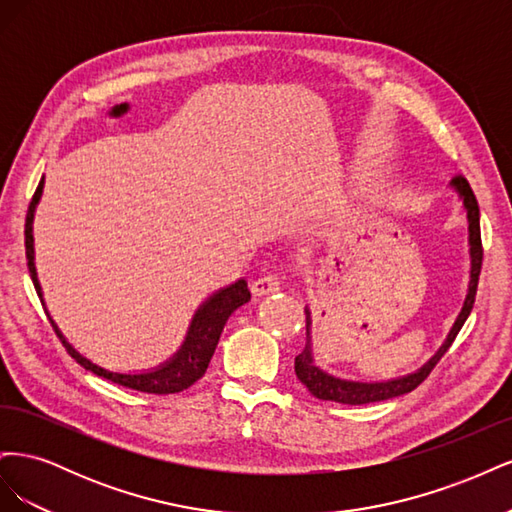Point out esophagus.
<instances>
[{
	"label": "esophagus",
	"mask_w": 512,
	"mask_h": 512,
	"mask_svg": "<svg viewBox=\"0 0 512 512\" xmlns=\"http://www.w3.org/2000/svg\"><path fill=\"white\" fill-rule=\"evenodd\" d=\"M277 290H280V280H277V275H273V273L258 277V280L252 284L254 297H265V294H271Z\"/></svg>",
	"instance_id": "1"
}]
</instances>
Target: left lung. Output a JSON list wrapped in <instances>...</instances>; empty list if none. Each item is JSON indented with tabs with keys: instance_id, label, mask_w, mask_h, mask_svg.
Returning <instances> with one entry per match:
<instances>
[{
	"instance_id": "1",
	"label": "left lung",
	"mask_w": 512,
	"mask_h": 512,
	"mask_svg": "<svg viewBox=\"0 0 512 512\" xmlns=\"http://www.w3.org/2000/svg\"><path fill=\"white\" fill-rule=\"evenodd\" d=\"M451 188L457 192L459 200L463 203V209H466L468 215V245H470V282H468V294L466 301H463L461 312L455 320V324L448 331L444 344L438 348V352L431 356V359L418 367L412 374L391 378V380H382V382H361V380H348V378H339L324 371L314 356V346H312V309L305 307V335L307 342L303 352L294 359V371H297V378L307 386V391L312 393L318 399L324 401H337V404H348V406H363V404H374V401H384V399H393L399 395H406L414 391L418 384H421L429 371L436 367V363L442 359L444 352L451 348L455 342L457 333L461 331L463 322L468 320L472 305L476 299V286H478V275H480V265H483V245H480V213H478V203L476 196L470 188V183L466 177L457 175L451 181Z\"/></svg>"
}]
</instances>
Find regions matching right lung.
<instances>
[{"instance_id": "1", "label": "right lung", "mask_w": 512, "mask_h": 512, "mask_svg": "<svg viewBox=\"0 0 512 512\" xmlns=\"http://www.w3.org/2000/svg\"><path fill=\"white\" fill-rule=\"evenodd\" d=\"M42 190H44V177L38 183V190L27 209V220H25L27 267H29V275H32V282L36 286L38 297L42 301L44 312H46V316H49L53 329L59 335L61 342H64L66 350L72 354V359H76V363H81L87 371H94L96 376H102V378L111 380L115 384H121V386H128V389H134V391L156 393V395H170V393L185 391L196 380L203 378L207 367H209L211 356H213L215 348H218L226 320L230 318L232 312H235V309H239L241 305H245L252 299V294H250V290H247V282L243 280V277L235 284L215 290L209 299H205L198 305V309L192 316L190 327H188V333H185L183 344L179 346V350L173 356H170L168 361L160 363L153 369H147V371H111V369H106L91 359H87L85 354H81L68 342L66 335L61 333L57 322L51 318L49 309H46V305H44V294H42V286L38 282V271H36V262H34L36 260V256H34V215H36V207L42 198Z\"/></svg>"}]
</instances>
